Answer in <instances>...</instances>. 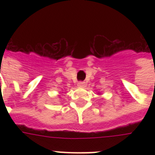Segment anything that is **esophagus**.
<instances>
[{
  "instance_id": "1",
  "label": "esophagus",
  "mask_w": 155,
  "mask_h": 155,
  "mask_svg": "<svg viewBox=\"0 0 155 155\" xmlns=\"http://www.w3.org/2000/svg\"><path fill=\"white\" fill-rule=\"evenodd\" d=\"M78 86L80 87H84L86 86V83L83 82V81H80V82H78Z\"/></svg>"
}]
</instances>
